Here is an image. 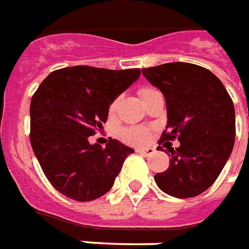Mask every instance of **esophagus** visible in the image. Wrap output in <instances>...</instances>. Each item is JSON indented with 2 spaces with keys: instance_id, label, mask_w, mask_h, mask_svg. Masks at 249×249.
Masks as SVG:
<instances>
[{
  "instance_id": "34e87169",
  "label": "esophagus",
  "mask_w": 249,
  "mask_h": 249,
  "mask_svg": "<svg viewBox=\"0 0 249 249\" xmlns=\"http://www.w3.org/2000/svg\"><path fill=\"white\" fill-rule=\"evenodd\" d=\"M136 152L140 153V154H142V156H145V157H149V156L154 154V153H156V150H154L153 148H146V149H137Z\"/></svg>"
}]
</instances>
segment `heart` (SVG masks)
Here are the masks:
<instances>
[{
    "label": "heart",
    "instance_id": "1",
    "mask_svg": "<svg viewBox=\"0 0 249 249\" xmlns=\"http://www.w3.org/2000/svg\"><path fill=\"white\" fill-rule=\"evenodd\" d=\"M153 88L149 87H142L139 89V95L142 96L146 93L148 91H150ZM116 108H117V99L110 101L109 107H108V112L109 115H113L115 113ZM119 139L121 141H124L125 143H130V145H136V146H140V145H143L146 143L150 139V130L145 126H124L119 130Z\"/></svg>",
    "mask_w": 249,
    "mask_h": 249
}]
</instances>
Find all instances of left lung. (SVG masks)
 I'll list each match as a JSON object with an SVG mask.
<instances>
[{"instance_id":"8db88e82","label":"left lung","mask_w":249,"mask_h":249,"mask_svg":"<svg viewBox=\"0 0 249 249\" xmlns=\"http://www.w3.org/2000/svg\"><path fill=\"white\" fill-rule=\"evenodd\" d=\"M142 75L166 100L167 125L160 141L181 142L169 148L170 165L154 181L176 198L202 194L216 181L232 152L236 133L232 99L211 71L196 64H160L142 68Z\"/></svg>"}]
</instances>
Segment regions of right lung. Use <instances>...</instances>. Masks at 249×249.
Returning <instances> with one entry per match:
<instances>
[{
  "label": "right lung",
  "instance_id": "obj_1",
  "mask_svg": "<svg viewBox=\"0 0 249 249\" xmlns=\"http://www.w3.org/2000/svg\"><path fill=\"white\" fill-rule=\"evenodd\" d=\"M140 68L108 70L91 66L55 70L40 83L30 103V142L55 190L89 202L110 190L133 149L116 140L106 148L89 136L103 128L108 107L139 79Z\"/></svg>",
  "mask_w": 249,
  "mask_h": 249
}]
</instances>
